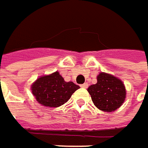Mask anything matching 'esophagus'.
<instances>
[{"label":"esophagus","mask_w":148,"mask_h":148,"mask_svg":"<svg viewBox=\"0 0 148 148\" xmlns=\"http://www.w3.org/2000/svg\"><path fill=\"white\" fill-rule=\"evenodd\" d=\"M80 87H82V88H84V89H85V88H87V87H88V84H87V83H84V84H83L80 85Z\"/></svg>","instance_id":"34e87169"}]
</instances>
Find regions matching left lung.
Wrapping results in <instances>:
<instances>
[{
	"instance_id": "1",
	"label": "left lung",
	"mask_w": 148,
	"mask_h": 148,
	"mask_svg": "<svg viewBox=\"0 0 148 148\" xmlns=\"http://www.w3.org/2000/svg\"><path fill=\"white\" fill-rule=\"evenodd\" d=\"M95 106L100 110L110 112L118 109L126 98V89L122 81L106 73L97 76V83L88 88Z\"/></svg>"
}]
</instances>
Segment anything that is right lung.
I'll use <instances>...</instances> for the list:
<instances>
[{"instance_id":"obj_1","label":"right lung","mask_w":148,"mask_h":148,"mask_svg":"<svg viewBox=\"0 0 148 148\" xmlns=\"http://www.w3.org/2000/svg\"><path fill=\"white\" fill-rule=\"evenodd\" d=\"M79 88L73 82H65L59 73L55 72L38 79L32 85V92L42 106L58 107L69 100Z\"/></svg>"}]
</instances>
